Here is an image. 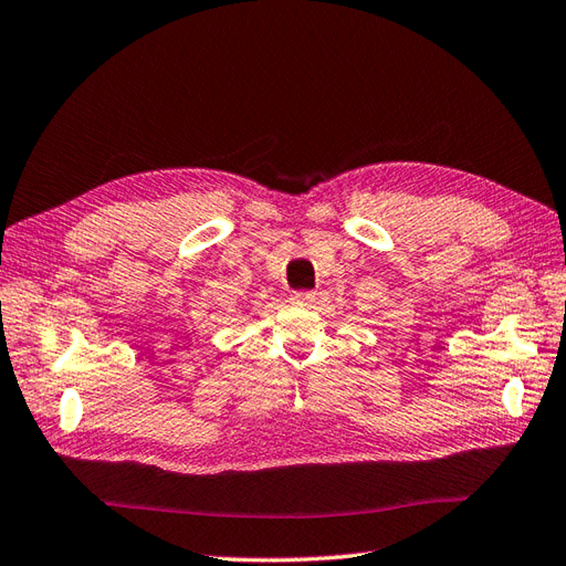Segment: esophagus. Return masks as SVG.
<instances>
[{
  "mask_svg": "<svg viewBox=\"0 0 566 566\" xmlns=\"http://www.w3.org/2000/svg\"><path fill=\"white\" fill-rule=\"evenodd\" d=\"M292 301L298 303V305H308V303L315 301V292H294Z\"/></svg>",
  "mask_w": 566,
  "mask_h": 566,
  "instance_id": "1",
  "label": "esophagus"
}]
</instances>
